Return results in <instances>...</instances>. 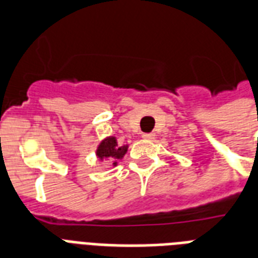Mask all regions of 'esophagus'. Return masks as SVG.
Here are the masks:
<instances>
[{
  "label": "esophagus",
  "mask_w": 258,
  "mask_h": 258,
  "mask_svg": "<svg viewBox=\"0 0 258 258\" xmlns=\"http://www.w3.org/2000/svg\"><path fill=\"white\" fill-rule=\"evenodd\" d=\"M154 137H155V135H154L153 133L143 134V135H142V138H143V139H146V141H151V139H154Z\"/></svg>",
  "instance_id": "1"
}]
</instances>
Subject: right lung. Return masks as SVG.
Returning a JSON list of instances; mask_svg holds the SVG:
<instances>
[{"label": "right lung", "instance_id": "right-lung-1", "mask_svg": "<svg viewBox=\"0 0 258 258\" xmlns=\"http://www.w3.org/2000/svg\"><path fill=\"white\" fill-rule=\"evenodd\" d=\"M127 146H117L116 139L113 137H109L101 142L96 150V155L99 159H104V158H113V159H121L127 153ZM116 165V162L113 163Z\"/></svg>", "mask_w": 258, "mask_h": 258}]
</instances>
